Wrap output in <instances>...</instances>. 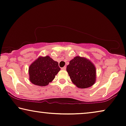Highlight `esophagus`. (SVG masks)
Segmentation results:
<instances>
[{
  "mask_svg": "<svg viewBox=\"0 0 126 126\" xmlns=\"http://www.w3.org/2000/svg\"><path fill=\"white\" fill-rule=\"evenodd\" d=\"M62 70H66V66H64V67H62Z\"/></svg>",
  "mask_w": 126,
  "mask_h": 126,
  "instance_id": "1",
  "label": "esophagus"
}]
</instances>
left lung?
Wrapping results in <instances>:
<instances>
[{
	"mask_svg": "<svg viewBox=\"0 0 126 126\" xmlns=\"http://www.w3.org/2000/svg\"><path fill=\"white\" fill-rule=\"evenodd\" d=\"M66 70L71 80L78 88H88L95 82V67L86 58L76 56L70 62Z\"/></svg>",
	"mask_w": 126,
	"mask_h": 126,
	"instance_id": "1",
	"label": "left lung"
}]
</instances>
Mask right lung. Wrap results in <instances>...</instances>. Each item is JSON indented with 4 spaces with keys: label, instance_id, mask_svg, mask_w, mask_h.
<instances>
[{
    "label": "right lung",
    "instance_id": "add662e5",
    "mask_svg": "<svg viewBox=\"0 0 126 126\" xmlns=\"http://www.w3.org/2000/svg\"><path fill=\"white\" fill-rule=\"evenodd\" d=\"M60 70L58 63L49 56L39 57L29 67L30 80L37 86H47L55 78Z\"/></svg>",
    "mask_w": 126,
    "mask_h": 126
}]
</instances>
